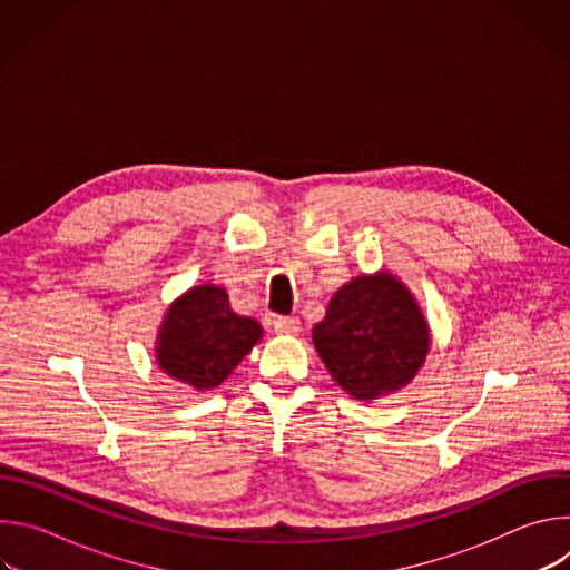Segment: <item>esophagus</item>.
I'll return each instance as SVG.
<instances>
[{
	"mask_svg": "<svg viewBox=\"0 0 570 570\" xmlns=\"http://www.w3.org/2000/svg\"><path fill=\"white\" fill-rule=\"evenodd\" d=\"M299 320L297 317H277L275 320V334L279 336H297L299 334Z\"/></svg>",
	"mask_w": 570,
	"mask_h": 570,
	"instance_id": "esophagus-1",
	"label": "esophagus"
}]
</instances>
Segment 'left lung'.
I'll return each mask as SVG.
<instances>
[{
    "instance_id": "8db88e82",
    "label": "left lung",
    "mask_w": 570,
    "mask_h": 570,
    "mask_svg": "<svg viewBox=\"0 0 570 570\" xmlns=\"http://www.w3.org/2000/svg\"><path fill=\"white\" fill-rule=\"evenodd\" d=\"M311 336L332 379L358 401L409 385L431 350L422 306L390 271L358 275L341 286Z\"/></svg>"
}]
</instances>
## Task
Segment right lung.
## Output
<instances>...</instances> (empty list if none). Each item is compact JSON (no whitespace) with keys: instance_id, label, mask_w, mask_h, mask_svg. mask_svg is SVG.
Returning a JSON list of instances; mask_svg holds the SVG:
<instances>
[{"instance_id":"obj_1","label":"right lung","mask_w":570,"mask_h":570,"mask_svg":"<svg viewBox=\"0 0 570 570\" xmlns=\"http://www.w3.org/2000/svg\"><path fill=\"white\" fill-rule=\"evenodd\" d=\"M262 336L255 317L232 311L223 286L198 284L174 299L161 317L155 363L171 379L205 392L220 385Z\"/></svg>"}]
</instances>
